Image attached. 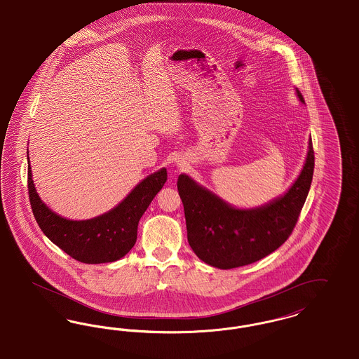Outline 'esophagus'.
I'll return each instance as SVG.
<instances>
[{"label":"esophagus","instance_id":"esophagus-1","mask_svg":"<svg viewBox=\"0 0 359 359\" xmlns=\"http://www.w3.org/2000/svg\"><path fill=\"white\" fill-rule=\"evenodd\" d=\"M178 166H180V168H184L185 163H184V162H178Z\"/></svg>","mask_w":359,"mask_h":359}]
</instances>
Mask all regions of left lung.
<instances>
[{"instance_id": "left-lung-1", "label": "left lung", "mask_w": 359, "mask_h": 359, "mask_svg": "<svg viewBox=\"0 0 359 359\" xmlns=\"http://www.w3.org/2000/svg\"><path fill=\"white\" fill-rule=\"evenodd\" d=\"M297 96L304 103L297 90ZM311 138L304 165L294 184L279 197L255 208H236L185 172L178 177L187 241L200 260L219 269L252 264L288 238L306 203L313 174Z\"/></svg>"}]
</instances>
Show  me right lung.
<instances>
[{"instance_id":"right-lung-1","label":"right lung","mask_w":359,"mask_h":359,"mask_svg":"<svg viewBox=\"0 0 359 359\" xmlns=\"http://www.w3.org/2000/svg\"><path fill=\"white\" fill-rule=\"evenodd\" d=\"M28 191L34 219L48 238L72 259L86 264L112 263L126 256L137 241L138 222L168 180L166 168L143 178L125 198L94 219H69L44 203L32 180L28 156Z\"/></svg>"}]
</instances>
